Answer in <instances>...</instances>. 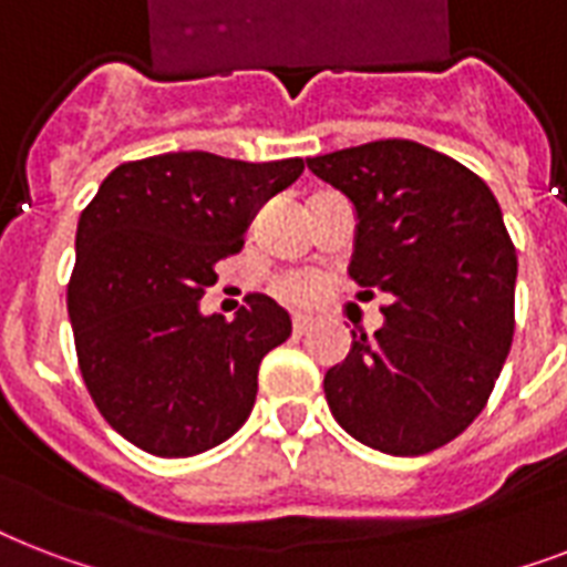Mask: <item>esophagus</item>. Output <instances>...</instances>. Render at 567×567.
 <instances>
[{
	"label": "esophagus",
	"instance_id": "esophagus-1",
	"mask_svg": "<svg viewBox=\"0 0 567 567\" xmlns=\"http://www.w3.org/2000/svg\"><path fill=\"white\" fill-rule=\"evenodd\" d=\"M311 327H315V320L306 318V315L293 318V336H306V332H311Z\"/></svg>",
	"mask_w": 567,
	"mask_h": 567
}]
</instances>
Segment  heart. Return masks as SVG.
<instances>
[{
    "label": "heart",
    "instance_id": "obj_1",
    "mask_svg": "<svg viewBox=\"0 0 567 567\" xmlns=\"http://www.w3.org/2000/svg\"><path fill=\"white\" fill-rule=\"evenodd\" d=\"M323 291V279L311 270H291V274L276 276L274 293L288 306H311Z\"/></svg>",
    "mask_w": 567,
    "mask_h": 567
}]
</instances>
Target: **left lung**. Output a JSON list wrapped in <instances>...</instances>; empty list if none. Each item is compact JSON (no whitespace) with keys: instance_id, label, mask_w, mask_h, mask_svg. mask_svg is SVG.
<instances>
[{"instance_id":"left-lung-1","label":"left lung","mask_w":567,"mask_h":567,"mask_svg":"<svg viewBox=\"0 0 567 567\" xmlns=\"http://www.w3.org/2000/svg\"><path fill=\"white\" fill-rule=\"evenodd\" d=\"M353 203L350 279L385 323L323 379L336 421L388 456H423L474 423L515 336L518 256L494 194L450 155L373 141L309 158Z\"/></svg>"}]
</instances>
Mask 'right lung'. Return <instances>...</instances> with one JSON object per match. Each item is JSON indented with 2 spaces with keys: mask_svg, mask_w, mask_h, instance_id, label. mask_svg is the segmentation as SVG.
Masks as SVG:
<instances>
[{
  "mask_svg": "<svg viewBox=\"0 0 567 567\" xmlns=\"http://www.w3.org/2000/svg\"><path fill=\"white\" fill-rule=\"evenodd\" d=\"M302 167L153 155L111 171L79 217L66 285L79 371L102 417L135 447L196 456L252 412L258 364L291 336V318L265 293H249L231 320L203 315L199 300L258 208Z\"/></svg>",
  "mask_w": 567,
  "mask_h": 567,
  "instance_id": "right-lung-1",
  "label": "right lung"
}]
</instances>
